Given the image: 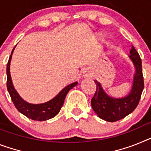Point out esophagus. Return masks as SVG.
<instances>
[{"label":"esophagus","instance_id":"34e87169","mask_svg":"<svg viewBox=\"0 0 151 151\" xmlns=\"http://www.w3.org/2000/svg\"><path fill=\"white\" fill-rule=\"evenodd\" d=\"M83 75L84 78H90V77H91V73L88 70H86L83 71Z\"/></svg>","mask_w":151,"mask_h":151}]
</instances>
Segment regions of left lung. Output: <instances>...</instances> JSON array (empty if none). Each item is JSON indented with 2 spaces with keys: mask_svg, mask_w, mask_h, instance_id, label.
<instances>
[{
  "mask_svg": "<svg viewBox=\"0 0 151 151\" xmlns=\"http://www.w3.org/2000/svg\"><path fill=\"white\" fill-rule=\"evenodd\" d=\"M129 58L135 67V75L130 93L123 98H112L105 93L101 83L94 81L96 92L91 99V106L100 118L109 122H115L124 118L137 107L144 87L141 59L134 46Z\"/></svg>",
  "mask_w": 151,
  "mask_h": 151,
  "instance_id": "8db88e82",
  "label": "left lung"
}]
</instances>
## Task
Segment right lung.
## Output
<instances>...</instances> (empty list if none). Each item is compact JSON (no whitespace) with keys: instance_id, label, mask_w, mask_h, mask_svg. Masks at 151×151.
<instances>
[{"instance_id":"1","label":"right lung","mask_w":151,"mask_h":151,"mask_svg":"<svg viewBox=\"0 0 151 151\" xmlns=\"http://www.w3.org/2000/svg\"><path fill=\"white\" fill-rule=\"evenodd\" d=\"M14 48L15 47L11 52V57L7 62V88L15 107L17 108L19 112H21L27 117L34 121H42L53 118L60 112L68 91L72 89L73 87H75L78 84V82H74L64 87L56 97L46 103L40 104H32L27 103L19 96L17 91H15L13 83H12V81H11V73H10V63H11V57H12Z\"/></svg>"}]
</instances>
